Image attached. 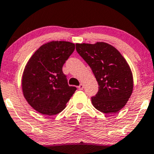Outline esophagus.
Segmentation results:
<instances>
[{
    "mask_svg": "<svg viewBox=\"0 0 154 154\" xmlns=\"http://www.w3.org/2000/svg\"><path fill=\"white\" fill-rule=\"evenodd\" d=\"M83 88H84V85H83L82 84H80L78 86V89L79 90H83Z\"/></svg>",
    "mask_w": 154,
    "mask_h": 154,
    "instance_id": "obj_1",
    "label": "esophagus"
}]
</instances>
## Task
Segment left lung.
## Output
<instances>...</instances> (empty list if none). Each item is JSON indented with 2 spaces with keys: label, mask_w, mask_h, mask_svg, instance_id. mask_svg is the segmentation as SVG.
<instances>
[{
  "label": "left lung",
  "mask_w": 154,
  "mask_h": 154,
  "mask_svg": "<svg viewBox=\"0 0 154 154\" xmlns=\"http://www.w3.org/2000/svg\"><path fill=\"white\" fill-rule=\"evenodd\" d=\"M76 50L90 66L99 85L92 103L105 114L115 113L127 103L133 92L131 68L121 54L105 42L76 44Z\"/></svg>",
  "instance_id": "1"
}]
</instances>
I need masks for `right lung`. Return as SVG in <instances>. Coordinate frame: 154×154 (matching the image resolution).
Returning a JSON list of instances; mask_svg holds the SVG:
<instances>
[{"instance_id":"right-lung-1","label":"right lung","mask_w":154,"mask_h":154,"mask_svg":"<svg viewBox=\"0 0 154 154\" xmlns=\"http://www.w3.org/2000/svg\"><path fill=\"white\" fill-rule=\"evenodd\" d=\"M75 49V44L53 41L35 51L24 69L22 90L25 99L43 115H57L65 108L77 90L69 86L62 66Z\"/></svg>"}]
</instances>
